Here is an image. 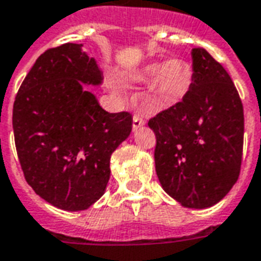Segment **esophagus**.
Returning <instances> with one entry per match:
<instances>
[{"mask_svg": "<svg viewBox=\"0 0 261 261\" xmlns=\"http://www.w3.org/2000/svg\"><path fill=\"white\" fill-rule=\"evenodd\" d=\"M145 124V119L139 113H135L133 116V130H138L139 127H142Z\"/></svg>", "mask_w": 261, "mask_h": 261, "instance_id": "34e87169", "label": "esophagus"}]
</instances>
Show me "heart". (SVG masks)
I'll return each mask as SVG.
<instances>
[{"label":"heart","mask_w":261,"mask_h":261,"mask_svg":"<svg viewBox=\"0 0 261 261\" xmlns=\"http://www.w3.org/2000/svg\"><path fill=\"white\" fill-rule=\"evenodd\" d=\"M137 81L149 83L153 81V90L166 102H176L188 93L193 81V69L188 61L179 57L156 61L139 69Z\"/></svg>","instance_id":"obj_1"}]
</instances>
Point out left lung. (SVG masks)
<instances>
[{
    "instance_id": "8db88e82",
    "label": "left lung",
    "mask_w": 261,
    "mask_h": 261,
    "mask_svg": "<svg viewBox=\"0 0 261 261\" xmlns=\"http://www.w3.org/2000/svg\"><path fill=\"white\" fill-rule=\"evenodd\" d=\"M192 86L157 113L154 164L163 189L186 208L218 204L240 176L244 108L227 71L202 47L192 50Z\"/></svg>"
}]
</instances>
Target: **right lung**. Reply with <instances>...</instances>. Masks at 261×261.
Here are the masks:
<instances>
[{
	"label": "right lung",
	"instance_id": "1",
	"mask_svg": "<svg viewBox=\"0 0 261 261\" xmlns=\"http://www.w3.org/2000/svg\"><path fill=\"white\" fill-rule=\"evenodd\" d=\"M102 72L79 43L39 56L13 104V134L27 184L56 208L83 211L108 185L111 154L130 135L133 116L109 113L83 85Z\"/></svg>",
	"mask_w": 261,
	"mask_h": 261
}]
</instances>
